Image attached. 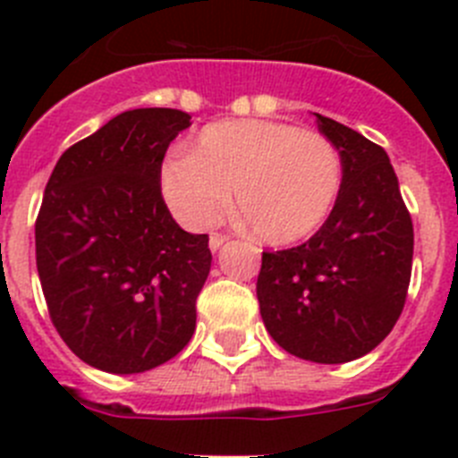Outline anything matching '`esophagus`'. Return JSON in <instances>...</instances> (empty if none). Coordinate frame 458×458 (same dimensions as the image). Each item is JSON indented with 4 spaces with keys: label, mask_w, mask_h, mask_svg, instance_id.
Returning a JSON list of instances; mask_svg holds the SVG:
<instances>
[{
    "label": "esophagus",
    "mask_w": 458,
    "mask_h": 458,
    "mask_svg": "<svg viewBox=\"0 0 458 458\" xmlns=\"http://www.w3.org/2000/svg\"><path fill=\"white\" fill-rule=\"evenodd\" d=\"M226 241H229V236H225V233H213V236H210V241H208V245H210V250H213V252H217V250H220Z\"/></svg>",
    "instance_id": "1"
}]
</instances>
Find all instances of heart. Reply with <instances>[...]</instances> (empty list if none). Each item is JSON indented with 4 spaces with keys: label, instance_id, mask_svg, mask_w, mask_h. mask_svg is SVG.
Segmentation results:
<instances>
[{
    "label": "heart",
    "instance_id": "b5f03b06",
    "mask_svg": "<svg viewBox=\"0 0 458 458\" xmlns=\"http://www.w3.org/2000/svg\"><path fill=\"white\" fill-rule=\"evenodd\" d=\"M160 190L174 217L201 232L229 204L257 241L291 245L321 229L342 190V156L326 135L277 121L206 125L192 153H172Z\"/></svg>",
    "mask_w": 458,
    "mask_h": 458
}]
</instances>
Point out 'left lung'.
Returning a JSON list of instances; mask_svg holds the SVG:
<instances>
[{
	"instance_id": "obj_1",
	"label": "left lung",
	"mask_w": 458,
	"mask_h": 458,
	"mask_svg": "<svg viewBox=\"0 0 458 458\" xmlns=\"http://www.w3.org/2000/svg\"><path fill=\"white\" fill-rule=\"evenodd\" d=\"M317 123L342 156V190L310 241L264 252L257 298L286 353L342 365L374 351L402 317L412 220L387 153L349 125L321 114Z\"/></svg>"
}]
</instances>
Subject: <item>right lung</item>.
Instances as JSON below:
<instances>
[{
	"instance_id": "add662e5",
	"label": "right lung",
	"mask_w": 458,
	"mask_h": 458,
	"mask_svg": "<svg viewBox=\"0 0 458 458\" xmlns=\"http://www.w3.org/2000/svg\"><path fill=\"white\" fill-rule=\"evenodd\" d=\"M190 114L123 112L59 157L36 217V268L56 333L96 369L140 374L185 349L210 270L206 233L183 232L160 167Z\"/></svg>"
}]
</instances>
